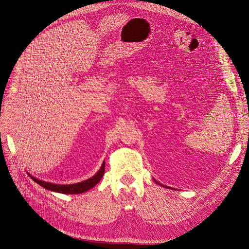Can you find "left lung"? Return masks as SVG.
I'll return each mask as SVG.
<instances>
[{"mask_svg": "<svg viewBox=\"0 0 249 249\" xmlns=\"http://www.w3.org/2000/svg\"><path fill=\"white\" fill-rule=\"evenodd\" d=\"M154 180H155V182H156V183H158V184H160V183H159V182H158V181H157L156 179H154ZM160 185H161V184H160ZM161 186H164V187H167V186H165V185H161ZM168 188H169V187H168Z\"/></svg>", "mask_w": 249, "mask_h": 249, "instance_id": "left-lung-1", "label": "left lung"}]
</instances>
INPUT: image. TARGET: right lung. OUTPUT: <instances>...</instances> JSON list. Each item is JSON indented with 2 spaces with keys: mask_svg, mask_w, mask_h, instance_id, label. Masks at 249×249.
<instances>
[{
  "mask_svg": "<svg viewBox=\"0 0 249 249\" xmlns=\"http://www.w3.org/2000/svg\"><path fill=\"white\" fill-rule=\"evenodd\" d=\"M104 173H105V160L103 161L100 170L96 172L95 175L89 178L88 180H84V181H81L78 183H74V184H65V185L64 184H55V183L47 182L44 180H38L37 178L34 177L30 174H28V175L32 180L36 182L38 185H40L41 187H44L48 190L63 193V194H79V193H83L85 191L91 189L92 187H94L96 184H98V183L101 181V179L103 178Z\"/></svg>",
  "mask_w": 249,
  "mask_h": 249,
  "instance_id": "1",
  "label": "right lung"
}]
</instances>
